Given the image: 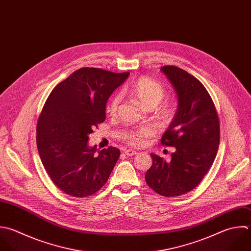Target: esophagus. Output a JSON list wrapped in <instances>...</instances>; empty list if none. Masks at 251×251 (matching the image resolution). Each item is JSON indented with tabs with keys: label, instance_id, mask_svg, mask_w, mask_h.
I'll use <instances>...</instances> for the list:
<instances>
[{
	"label": "esophagus",
	"instance_id": "obj_1",
	"mask_svg": "<svg viewBox=\"0 0 251 251\" xmlns=\"http://www.w3.org/2000/svg\"><path fill=\"white\" fill-rule=\"evenodd\" d=\"M124 153H125L127 156H133V155L137 154V151H134V150H125Z\"/></svg>",
	"mask_w": 251,
	"mask_h": 251
}]
</instances>
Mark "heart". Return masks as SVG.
<instances>
[{"mask_svg":"<svg viewBox=\"0 0 251 251\" xmlns=\"http://www.w3.org/2000/svg\"><path fill=\"white\" fill-rule=\"evenodd\" d=\"M128 93L136 99L140 103L146 108H153L155 107L163 99L165 90L163 86L150 78V77H141L136 80L128 89ZM120 98L115 96L109 105H108V113L114 115L118 109ZM152 135V131L149 127H141L135 130H131L125 132L123 135V139L133 147H141L145 144L146 139Z\"/></svg>","mask_w":251,"mask_h":251,"instance_id":"heart-1","label":"heart"}]
</instances>
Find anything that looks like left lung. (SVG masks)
I'll list each match as a JSON object with an SVG mask.
<instances>
[{
	"label": "left lung",
	"mask_w": 251,
	"mask_h": 251,
	"mask_svg": "<svg viewBox=\"0 0 251 251\" xmlns=\"http://www.w3.org/2000/svg\"><path fill=\"white\" fill-rule=\"evenodd\" d=\"M174 87L178 108L161 144L174 147L171 160L151 153L146 182L160 196L179 197L194 190L210 169L220 143V123L214 102L202 83L177 66L160 69Z\"/></svg>",
	"instance_id": "1"
}]
</instances>
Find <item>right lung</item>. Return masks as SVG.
<instances>
[{
	"instance_id": "add662e5",
	"label": "right lung",
	"mask_w": 251,
	"mask_h": 251,
	"mask_svg": "<svg viewBox=\"0 0 251 251\" xmlns=\"http://www.w3.org/2000/svg\"><path fill=\"white\" fill-rule=\"evenodd\" d=\"M129 72L83 67L57 84L37 123V147L53 184L65 194L86 198L108 180L120 151L88 146L89 135L105 119V104Z\"/></svg>"
}]
</instances>
